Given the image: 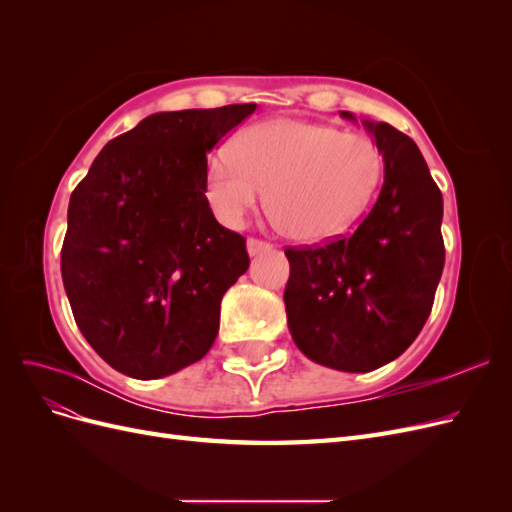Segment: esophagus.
I'll return each instance as SVG.
<instances>
[{
	"label": "esophagus",
	"instance_id": "34e87169",
	"mask_svg": "<svg viewBox=\"0 0 512 512\" xmlns=\"http://www.w3.org/2000/svg\"><path fill=\"white\" fill-rule=\"evenodd\" d=\"M269 250H273V245L269 241L254 239V237L247 239V252H250V256H258V254L269 252Z\"/></svg>",
	"mask_w": 512,
	"mask_h": 512
}]
</instances>
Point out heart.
Segmentation results:
<instances>
[{
  "instance_id": "heart-1",
  "label": "heart",
  "mask_w": 512,
  "mask_h": 512,
  "mask_svg": "<svg viewBox=\"0 0 512 512\" xmlns=\"http://www.w3.org/2000/svg\"><path fill=\"white\" fill-rule=\"evenodd\" d=\"M384 173L382 149L365 134L324 123L271 119L243 130L207 164L213 213L237 228L269 188V207L301 243L333 241L363 218Z\"/></svg>"
}]
</instances>
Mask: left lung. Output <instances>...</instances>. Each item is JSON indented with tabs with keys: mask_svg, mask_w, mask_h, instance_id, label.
<instances>
[{
	"mask_svg": "<svg viewBox=\"0 0 512 512\" xmlns=\"http://www.w3.org/2000/svg\"><path fill=\"white\" fill-rule=\"evenodd\" d=\"M365 128L384 156L376 205L350 237L286 247L290 335L307 359L339 371H371L404 354L444 269L442 194L421 151L389 123Z\"/></svg>",
	"mask_w": 512,
	"mask_h": 512,
	"instance_id": "obj_1",
	"label": "left lung"
}]
</instances>
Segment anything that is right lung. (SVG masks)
I'll return each instance as SVG.
<instances>
[{"label": "right lung", "mask_w": 512, "mask_h": 512, "mask_svg": "<svg viewBox=\"0 0 512 512\" xmlns=\"http://www.w3.org/2000/svg\"><path fill=\"white\" fill-rule=\"evenodd\" d=\"M254 111L149 115L113 138L74 188L61 277L83 337L121 374L164 378L213 346L224 292L250 256L213 218L207 151Z\"/></svg>", "instance_id": "add662e5"}]
</instances>
